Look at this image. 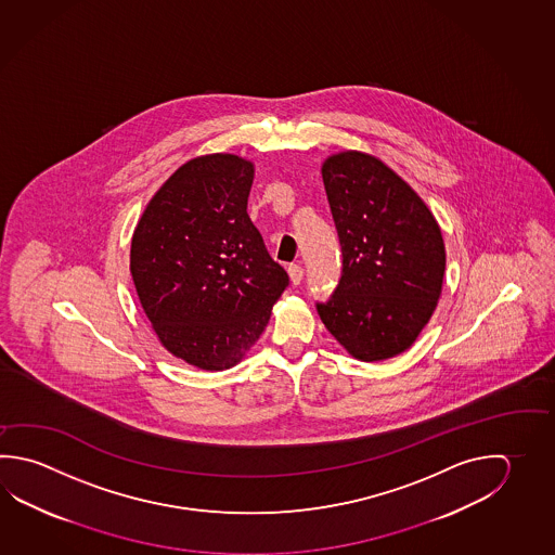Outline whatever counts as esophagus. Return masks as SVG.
<instances>
[{
  "mask_svg": "<svg viewBox=\"0 0 555 555\" xmlns=\"http://www.w3.org/2000/svg\"><path fill=\"white\" fill-rule=\"evenodd\" d=\"M287 273H289V280H292L293 285H299L302 280V268L299 263H292L289 268H287Z\"/></svg>",
  "mask_w": 555,
  "mask_h": 555,
  "instance_id": "34e87169",
  "label": "esophagus"
}]
</instances>
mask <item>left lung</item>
<instances>
[{"instance_id": "left-lung-1", "label": "left lung", "mask_w": 555, "mask_h": 555, "mask_svg": "<svg viewBox=\"0 0 555 555\" xmlns=\"http://www.w3.org/2000/svg\"><path fill=\"white\" fill-rule=\"evenodd\" d=\"M323 182L343 244V280L317 305L326 331L360 362L413 346L442 295L446 246L423 197L377 156L331 154Z\"/></svg>"}]
</instances>
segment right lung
<instances>
[{
    "label": "right lung",
    "mask_w": 555,
    "mask_h": 555,
    "mask_svg": "<svg viewBox=\"0 0 555 555\" xmlns=\"http://www.w3.org/2000/svg\"><path fill=\"white\" fill-rule=\"evenodd\" d=\"M254 162L215 152L182 164L146 203L131 241L142 311L168 352L205 372L241 363L289 278L246 207Z\"/></svg>",
    "instance_id": "1"
}]
</instances>
